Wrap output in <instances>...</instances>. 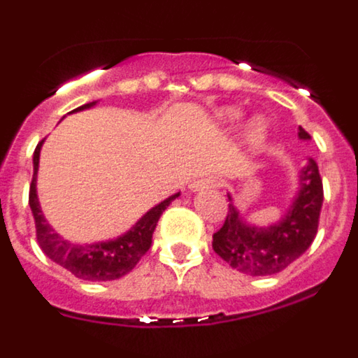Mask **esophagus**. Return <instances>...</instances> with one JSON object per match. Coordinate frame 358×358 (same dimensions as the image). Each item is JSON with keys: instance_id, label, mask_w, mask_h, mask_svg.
I'll use <instances>...</instances> for the list:
<instances>
[{"instance_id": "1", "label": "esophagus", "mask_w": 358, "mask_h": 358, "mask_svg": "<svg viewBox=\"0 0 358 358\" xmlns=\"http://www.w3.org/2000/svg\"><path fill=\"white\" fill-rule=\"evenodd\" d=\"M217 186H218L217 177L206 176V177H201V179H197V181L192 182V185H189V188L194 189V192H199V189H211V188H217Z\"/></svg>"}]
</instances>
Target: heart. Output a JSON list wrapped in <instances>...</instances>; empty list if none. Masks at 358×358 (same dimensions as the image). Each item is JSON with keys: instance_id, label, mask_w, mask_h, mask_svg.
Returning a JSON list of instances; mask_svg holds the SVG:
<instances>
[{"instance_id": "obj_1", "label": "heart", "mask_w": 358, "mask_h": 358, "mask_svg": "<svg viewBox=\"0 0 358 358\" xmlns=\"http://www.w3.org/2000/svg\"><path fill=\"white\" fill-rule=\"evenodd\" d=\"M240 118H242V113L235 107L218 110V120H222L224 123H236ZM265 134H267V123L264 118H255L245 129V140L249 145H260L265 140Z\"/></svg>"}]
</instances>
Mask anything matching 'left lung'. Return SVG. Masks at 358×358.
<instances>
[{
	"label": "left lung",
	"instance_id": "obj_1",
	"mask_svg": "<svg viewBox=\"0 0 358 358\" xmlns=\"http://www.w3.org/2000/svg\"><path fill=\"white\" fill-rule=\"evenodd\" d=\"M299 140H310V134L299 127ZM299 192L292 206L280 222L256 227L240 217L229 202L226 220L213 235V251L226 264L249 276L278 274L297 260L317 235L319 215L322 206V181L317 163L308 164L299 176ZM229 201L231 195H227Z\"/></svg>",
	"mask_w": 358,
	"mask_h": 358
}]
</instances>
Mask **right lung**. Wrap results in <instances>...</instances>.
Segmentation results:
<instances>
[{
	"label": "right lung",
	"instance_id": "add662e5",
	"mask_svg": "<svg viewBox=\"0 0 358 358\" xmlns=\"http://www.w3.org/2000/svg\"><path fill=\"white\" fill-rule=\"evenodd\" d=\"M96 102L85 103L75 110L90 109ZM73 110V113H75ZM44 141V140H43ZM43 141L36 147L34 152V177L30 182V195H28V204H30L31 215L36 220V235L39 248L48 256L50 260L64 267L73 276L80 278L85 281H109L118 280L131 273L136 264L141 260V256L150 249L152 233L156 229L157 220L163 215V211L170 206L173 199L179 197V194L164 199L157 206L148 210L143 217L125 233L115 240L107 242L90 243V245H77L62 236H59L53 231V227L46 222L37 199V169H39V154Z\"/></svg>",
	"mask_w": 358,
	"mask_h": 358
}]
</instances>
